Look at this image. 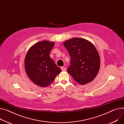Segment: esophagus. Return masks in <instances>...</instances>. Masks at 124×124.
Here are the masks:
<instances>
[{"mask_svg": "<svg viewBox=\"0 0 124 124\" xmlns=\"http://www.w3.org/2000/svg\"><path fill=\"white\" fill-rule=\"evenodd\" d=\"M61 69L62 71H65L66 70V68H65L64 67H61Z\"/></svg>", "mask_w": 124, "mask_h": 124, "instance_id": "1", "label": "esophagus"}]
</instances>
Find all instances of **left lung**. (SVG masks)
<instances>
[{"instance_id": "8db88e82", "label": "left lung", "mask_w": 124, "mask_h": 124, "mask_svg": "<svg viewBox=\"0 0 124 124\" xmlns=\"http://www.w3.org/2000/svg\"><path fill=\"white\" fill-rule=\"evenodd\" d=\"M64 46L71 57L67 71L78 83L85 85L93 81L100 69V60L94 45L89 41L74 38L65 41Z\"/></svg>"}]
</instances>
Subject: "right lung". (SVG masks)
<instances>
[{
    "label": "right lung",
    "mask_w": 124,
    "mask_h": 124,
    "mask_svg": "<svg viewBox=\"0 0 124 124\" xmlns=\"http://www.w3.org/2000/svg\"><path fill=\"white\" fill-rule=\"evenodd\" d=\"M54 45L53 42L40 41L30 48L25 59V68L28 77L40 87L51 84L61 71L50 57Z\"/></svg>",
    "instance_id": "add662e5"
}]
</instances>
